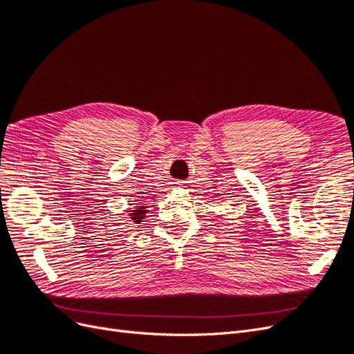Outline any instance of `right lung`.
<instances>
[{
  "label": "right lung",
  "mask_w": 354,
  "mask_h": 354,
  "mask_svg": "<svg viewBox=\"0 0 354 354\" xmlns=\"http://www.w3.org/2000/svg\"><path fill=\"white\" fill-rule=\"evenodd\" d=\"M146 207H142V208H138V209H134L131 214H133V220H134V223H138V221H140L142 218H143V216H145V209Z\"/></svg>",
  "instance_id": "1"
}]
</instances>
